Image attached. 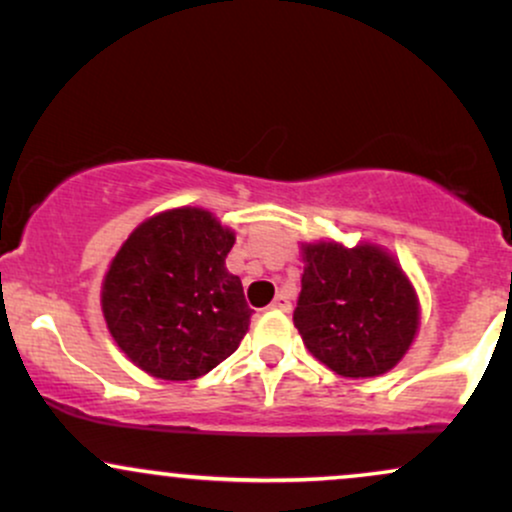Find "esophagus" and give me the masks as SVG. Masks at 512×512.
I'll return each mask as SVG.
<instances>
[{
  "instance_id": "34e87169",
  "label": "esophagus",
  "mask_w": 512,
  "mask_h": 512,
  "mask_svg": "<svg viewBox=\"0 0 512 512\" xmlns=\"http://www.w3.org/2000/svg\"><path fill=\"white\" fill-rule=\"evenodd\" d=\"M272 308H274V310H284V313H289V310H291V301L284 296V293H279V296H276L274 301H272Z\"/></svg>"
}]
</instances>
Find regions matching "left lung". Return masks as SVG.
I'll use <instances>...</instances> for the list:
<instances>
[{"label": "left lung", "instance_id": "8db88e82", "mask_svg": "<svg viewBox=\"0 0 512 512\" xmlns=\"http://www.w3.org/2000/svg\"><path fill=\"white\" fill-rule=\"evenodd\" d=\"M293 325L317 361L344 378L395 368L419 330V301L399 262L378 245H303Z\"/></svg>", "mask_w": 512, "mask_h": 512}]
</instances>
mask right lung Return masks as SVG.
<instances>
[{
    "label": "right lung",
    "instance_id": "add662e5",
    "mask_svg": "<svg viewBox=\"0 0 512 512\" xmlns=\"http://www.w3.org/2000/svg\"><path fill=\"white\" fill-rule=\"evenodd\" d=\"M236 233L209 211H161L132 231L103 279L108 330L134 366L195 380L238 349L252 310L226 269Z\"/></svg>",
    "mask_w": 512,
    "mask_h": 512
}]
</instances>
